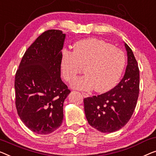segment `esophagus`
Returning <instances> with one entry per match:
<instances>
[{"mask_svg": "<svg viewBox=\"0 0 156 156\" xmlns=\"http://www.w3.org/2000/svg\"><path fill=\"white\" fill-rule=\"evenodd\" d=\"M81 94H82V95L84 97H89V95H88V94H87V93H85V92H81Z\"/></svg>", "mask_w": 156, "mask_h": 156, "instance_id": "obj_1", "label": "esophagus"}]
</instances>
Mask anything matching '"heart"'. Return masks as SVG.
I'll list each match as a JSON object with an SVG mask.
<instances>
[{"instance_id": "heart-1", "label": "heart", "mask_w": 156, "mask_h": 156, "mask_svg": "<svg viewBox=\"0 0 156 156\" xmlns=\"http://www.w3.org/2000/svg\"><path fill=\"white\" fill-rule=\"evenodd\" d=\"M125 55L121 50L96 38L81 40L75 43L71 52L64 50L60 69L68 82L83 71L85 75L72 81L75 89L105 92L114 87L125 66Z\"/></svg>"}]
</instances>
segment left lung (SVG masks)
<instances>
[{
	"instance_id": "8db88e82",
	"label": "left lung",
	"mask_w": 156,
	"mask_h": 156,
	"mask_svg": "<svg viewBox=\"0 0 156 156\" xmlns=\"http://www.w3.org/2000/svg\"><path fill=\"white\" fill-rule=\"evenodd\" d=\"M127 65L121 81L110 91L84 99L86 118L99 132L111 133L121 129L133 114L139 92V70L133 52L124 43Z\"/></svg>"
}]
</instances>
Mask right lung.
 <instances>
[{
    "label": "right lung",
    "instance_id": "add662e5",
    "mask_svg": "<svg viewBox=\"0 0 156 156\" xmlns=\"http://www.w3.org/2000/svg\"><path fill=\"white\" fill-rule=\"evenodd\" d=\"M65 38L59 30L44 32L25 52L16 73L17 113L35 133H52L63 120L64 102L71 92L60 77Z\"/></svg>",
    "mask_w": 156,
    "mask_h": 156
}]
</instances>
